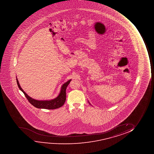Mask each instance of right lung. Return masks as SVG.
Masks as SVG:
<instances>
[{"label":"right lung","mask_w":154,"mask_h":154,"mask_svg":"<svg viewBox=\"0 0 154 154\" xmlns=\"http://www.w3.org/2000/svg\"><path fill=\"white\" fill-rule=\"evenodd\" d=\"M16 80H17V85L19 87V89L23 91L26 98L28 99V100L32 104V105L38 108H42V109H55L60 108L63 105L66 99V90L68 85H69L70 81L72 80L70 79L65 84H63V86H61V91L59 93V95L56 98L51 99L50 100H37L32 98L23 91V89L21 88L17 78H16Z\"/></svg>","instance_id":"obj_1"}]
</instances>
